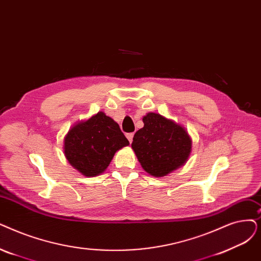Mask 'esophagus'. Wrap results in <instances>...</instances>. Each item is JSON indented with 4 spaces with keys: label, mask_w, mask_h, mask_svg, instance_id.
<instances>
[{
    "label": "esophagus",
    "mask_w": 261,
    "mask_h": 261,
    "mask_svg": "<svg viewBox=\"0 0 261 261\" xmlns=\"http://www.w3.org/2000/svg\"><path fill=\"white\" fill-rule=\"evenodd\" d=\"M126 137H127V139L129 140V142H130V143H132V141H133V137H134V133H127V134H126Z\"/></svg>",
    "instance_id": "1"
}]
</instances>
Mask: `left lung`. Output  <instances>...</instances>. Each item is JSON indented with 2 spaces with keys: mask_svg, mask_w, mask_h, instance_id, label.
<instances>
[{
  "mask_svg": "<svg viewBox=\"0 0 261 261\" xmlns=\"http://www.w3.org/2000/svg\"><path fill=\"white\" fill-rule=\"evenodd\" d=\"M143 122L131 146L147 173L162 177L187 162L192 141L185 128L155 113H148Z\"/></svg>",
  "mask_w": 261,
  "mask_h": 261,
  "instance_id": "left-lung-1",
  "label": "left lung"
}]
</instances>
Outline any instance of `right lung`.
I'll list each match as a JSON object with an SVG mask.
<instances>
[{
	"mask_svg": "<svg viewBox=\"0 0 261 261\" xmlns=\"http://www.w3.org/2000/svg\"><path fill=\"white\" fill-rule=\"evenodd\" d=\"M128 145L118 123L99 112L69 130L64 141V152L79 172L94 177L103 173L115 152Z\"/></svg>",
	"mask_w": 261,
	"mask_h": 261,
	"instance_id": "add662e5",
	"label": "right lung"
}]
</instances>
